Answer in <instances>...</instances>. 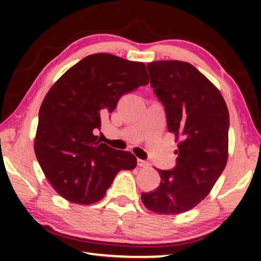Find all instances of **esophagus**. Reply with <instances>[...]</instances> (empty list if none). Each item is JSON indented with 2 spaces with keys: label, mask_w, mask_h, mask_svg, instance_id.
<instances>
[{
  "label": "esophagus",
  "mask_w": 261,
  "mask_h": 261,
  "mask_svg": "<svg viewBox=\"0 0 261 261\" xmlns=\"http://www.w3.org/2000/svg\"><path fill=\"white\" fill-rule=\"evenodd\" d=\"M138 166L141 167V168H148L149 167V163L147 161H144V160H140V159H138Z\"/></svg>",
  "instance_id": "esophagus-1"
}]
</instances>
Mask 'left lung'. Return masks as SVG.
Here are the masks:
<instances>
[{"instance_id": "1", "label": "left lung", "mask_w": 261, "mask_h": 261, "mask_svg": "<svg viewBox=\"0 0 261 261\" xmlns=\"http://www.w3.org/2000/svg\"><path fill=\"white\" fill-rule=\"evenodd\" d=\"M147 70L168 131L182 141L176 166L158 170L160 185L141 194V200L154 213L180 214L204 200L226 167L228 108L218 88L187 62L156 61Z\"/></svg>"}]
</instances>
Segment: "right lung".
Returning a JSON list of instances; mask_svg holds the SVG:
<instances>
[{"label":"right lung","mask_w":261,"mask_h":261,"mask_svg":"<svg viewBox=\"0 0 261 261\" xmlns=\"http://www.w3.org/2000/svg\"><path fill=\"white\" fill-rule=\"evenodd\" d=\"M147 84L144 63L93 54L53 85L39 110L34 152L60 196L93 204L105 197L118 171L135 169L134 154L101 143L98 132L123 94Z\"/></svg>","instance_id":"add662e5"}]
</instances>
